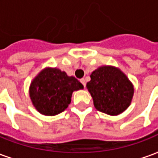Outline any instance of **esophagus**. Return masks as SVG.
<instances>
[{"label":"esophagus","instance_id":"obj_1","mask_svg":"<svg viewBox=\"0 0 158 158\" xmlns=\"http://www.w3.org/2000/svg\"><path fill=\"white\" fill-rule=\"evenodd\" d=\"M80 82H81V83H82V85H84V87H85V79H80Z\"/></svg>","mask_w":158,"mask_h":158}]
</instances>
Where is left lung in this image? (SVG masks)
<instances>
[{"label":"left lung","mask_w":158,"mask_h":158,"mask_svg":"<svg viewBox=\"0 0 158 158\" xmlns=\"http://www.w3.org/2000/svg\"><path fill=\"white\" fill-rule=\"evenodd\" d=\"M90 77L86 88L98 111L117 115L128 108L133 97V85L119 69L102 66Z\"/></svg>","instance_id":"1"}]
</instances>
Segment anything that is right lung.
<instances>
[{
  "instance_id": "right-lung-1",
  "label": "right lung",
  "mask_w": 158,
  "mask_h": 158,
  "mask_svg": "<svg viewBox=\"0 0 158 158\" xmlns=\"http://www.w3.org/2000/svg\"><path fill=\"white\" fill-rule=\"evenodd\" d=\"M83 87L73 76L69 77L58 69L48 68L42 71L32 81L30 96L37 111L52 116L67 108L73 92Z\"/></svg>"
}]
</instances>
